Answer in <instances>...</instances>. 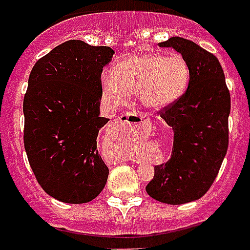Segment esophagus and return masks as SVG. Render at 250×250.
Instances as JSON below:
<instances>
[{"label":"esophagus","instance_id":"esophagus-1","mask_svg":"<svg viewBox=\"0 0 250 250\" xmlns=\"http://www.w3.org/2000/svg\"><path fill=\"white\" fill-rule=\"evenodd\" d=\"M117 122L123 123V125H140V127H147V125H150V119L146 115L136 114V113H125V114H122Z\"/></svg>","mask_w":250,"mask_h":250}]
</instances>
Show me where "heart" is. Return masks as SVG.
<instances>
[{
  "label": "heart",
  "instance_id": "heart-1",
  "mask_svg": "<svg viewBox=\"0 0 250 250\" xmlns=\"http://www.w3.org/2000/svg\"><path fill=\"white\" fill-rule=\"evenodd\" d=\"M190 81V67L182 54H137L121 61L102 75L104 93L114 100L137 94L150 109L171 105L184 95Z\"/></svg>",
  "mask_w": 250,
  "mask_h": 250
}]
</instances>
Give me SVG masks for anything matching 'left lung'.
<instances>
[{
    "instance_id": "left-lung-1",
    "label": "left lung",
    "mask_w": 250,
    "mask_h": 250,
    "mask_svg": "<svg viewBox=\"0 0 250 250\" xmlns=\"http://www.w3.org/2000/svg\"><path fill=\"white\" fill-rule=\"evenodd\" d=\"M174 48L190 67L184 95L160 110L174 132L173 150L155 167L148 196L167 205H183L205 194L215 182L229 145L230 93L219 60L194 42L173 37L159 43Z\"/></svg>"
}]
</instances>
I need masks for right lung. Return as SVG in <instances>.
Masks as SVG:
<instances>
[{
	"label": "right lung",
	"mask_w": 250,
	"mask_h": 250,
	"mask_svg": "<svg viewBox=\"0 0 250 250\" xmlns=\"http://www.w3.org/2000/svg\"><path fill=\"white\" fill-rule=\"evenodd\" d=\"M110 47L83 41L60 44L37 61L24 96V146L38 183L64 203L93 201L105 187L109 169L96 148L103 67Z\"/></svg>",
	"instance_id": "add662e5"
}]
</instances>
